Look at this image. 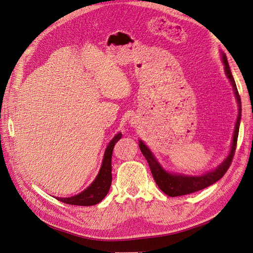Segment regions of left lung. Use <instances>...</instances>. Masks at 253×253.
I'll return each mask as SVG.
<instances>
[{
  "instance_id": "1",
  "label": "left lung",
  "mask_w": 253,
  "mask_h": 253,
  "mask_svg": "<svg viewBox=\"0 0 253 253\" xmlns=\"http://www.w3.org/2000/svg\"><path fill=\"white\" fill-rule=\"evenodd\" d=\"M223 62L225 65V72L227 75V78L230 80V82L233 87V91L236 97V101H238L239 105V116L238 120H236L235 123V129L233 133V140H232V146L229 156L227 159L219 165L216 169L213 171H210V172L201 175V176H184V175H176V174H171L168 173L161 167V165L153 157L151 151L147 148L142 141H140V149L143 153V156L147 160L152 176L156 181L159 188L166 193L169 197H178V195H185L197 192L199 190H202L206 187L214 184L217 182L219 178L223 177V175L227 172L228 168L230 167L232 159L234 157V152L236 148V143H238V136H239V129H240V122H241V112H242V106H241V97L238 91V88H236L234 79L231 75V71L229 68V65H228V61L226 55L223 53Z\"/></svg>"
}]
</instances>
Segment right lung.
<instances>
[{
  "instance_id": "right-lung-1",
  "label": "right lung",
  "mask_w": 253,
  "mask_h": 253,
  "mask_svg": "<svg viewBox=\"0 0 253 253\" xmlns=\"http://www.w3.org/2000/svg\"><path fill=\"white\" fill-rule=\"evenodd\" d=\"M122 137V133H118L115 137L112 138L111 142L106 148L103 164L99 174L93 181V183L88 187L86 190L81 192L78 195L71 198H56L59 201L69 204V205H77V206H92L95 204L100 203L106 195H107L110 185L112 181V174H111V158H112V151L115 147L116 143Z\"/></svg>"
}]
</instances>
